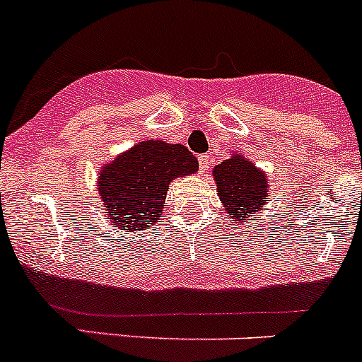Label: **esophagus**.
Wrapping results in <instances>:
<instances>
[{"label": "esophagus", "mask_w": 362, "mask_h": 362, "mask_svg": "<svg viewBox=\"0 0 362 362\" xmlns=\"http://www.w3.org/2000/svg\"><path fill=\"white\" fill-rule=\"evenodd\" d=\"M208 168H210V156L208 154L199 156V170L206 172Z\"/></svg>", "instance_id": "34e87169"}]
</instances>
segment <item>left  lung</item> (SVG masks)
Instances as JSON below:
<instances>
[{
  "instance_id": "obj_1",
  "label": "left lung",
  "mask_w": 362,
  "mask_h": 362,
  "mask_svg": "<svg viewBox=\"0 0 362 362\" xmlns=\"http://www.w3.org/2000/svg\"><path fill=\"white\" fill-rule=\"evenodd\" d=\"M214 177L218 199L235 221L246 224L265 204L269 192L265 174L240 152L214 167Z\"/></svg>"
}]
</instances>
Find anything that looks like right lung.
Segmentation results:
<instances>
[{"label": "right lung", "instance_id": "obj_1", "mask_svg": "<svg viewBox=\"0 0 362 362\" xmlns=\"http://www.w3.org/2000/svg\"><path fill=\"white\" fill-rule=\"evenodd\" d=\"M197 170V158L183 145L140 141L98 174L104 215L122 230H148L163 214L172 179Z\"/></svg>", "mask_w": 362, "mask_h": 362}]
</instances>
